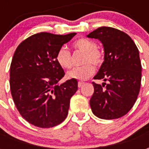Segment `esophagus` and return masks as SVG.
I'll return each mask as SVG.
<instances>
[{
    "label": "esophagus",
    "mask_w": 149,
    "mask_h": 149,
    "mask_svg": "<svg viewBox=\"0 0 149 149\" xmlns=\"http://www.w3.org/2000/svg\"><path fill=\"white\" fill-rule=\"evenodd\" d=\"M84 84V82H83V81H79V82H78V87L81 88Z\"/></svg>",
    "instance_id": "obj_1"
}]
</instances>
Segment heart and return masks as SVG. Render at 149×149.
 I'll return each mask as SVG.
<instances>
[{"instance_id": "b5f03b06", "label": "heart", "mask_w": 149, "mask_h": 149, "mask_svg": "<svg viewBox=\"0 0 149 149\" xmlns=\"http://www.w3.org/2000/svg\"><path fill=\"white\" fill-rule=\"evenodd\" d=\"M73 48L84 53L81 67L72 68L67 72V77L84 81L90 77L95 72V67H100L104 62V54L97 49V43L93 40L82 37L73 43ZM56 61L61 68H69L72 66L71 53L65 47L58 49L56 54Z\"/></svg>"}]
</instances>
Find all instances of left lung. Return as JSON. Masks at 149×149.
Segmentation results:
<instances>
[{
  "label": "left lung",
  "mask_w": 149,
  "mask_h": 149,
  "mask_svg": "<svg viewBox=\"0 0 149 149\" xmlns=\"http://www.w3.org/2000/svg\"><path fill=\"white\" fill-rule=\"evenodd\" d=\"M88 37L100 40L104 49V61L94 79L109 82L102 85L93 82L92 111L100 119L120 118L134 105L141 89V63L137 47L128 34L115 28H98Z\"/></svg>",
  "instance_id": "8db88e82"
}]
</instances>
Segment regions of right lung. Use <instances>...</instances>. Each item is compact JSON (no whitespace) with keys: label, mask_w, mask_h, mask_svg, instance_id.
Instances as JSON below:
<instances>
[{"label":"right lung","mask_w":149,"mask_h":149,"mask_svg":"<svg viewBox=\"0 0 149 149\" xmlns=\"http://www.w3.org/2000/svg\"><path fill=\"white\" fill-rule=\"evenodd\" d=\"M76 33L56 35L39 33L23 40L10 65V90L18 112L31 125L52 128L67 117L71 97L77 91V81L58 84L65 76L56 54Z\"/></svg>","instance_id":"add662e5"}]
</instances>
